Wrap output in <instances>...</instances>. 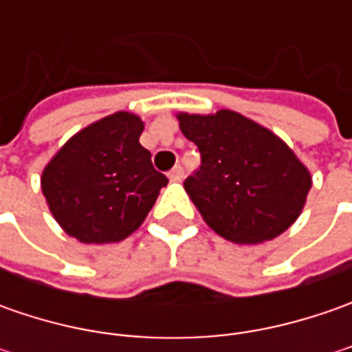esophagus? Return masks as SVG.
I'll return each mask as SVG.
<instances>
[{
    "label": "esophagus",
    "instance_id": "34e87169",
    "mask_svg": "<svg viewBox=\"0 0 352 352\" xmlns=\"http://www.w3.org/2000/svg\"><path fill=\"white\" fill-rule=\"evenodd\" d=\"M168 176H170V180H172V182H180V180L184 178V168L180 166V164H178V166H174V168L170 170Z\"/></svg>",
    "mask_w": 352,
    "mask_h": 352
}]
</instances>
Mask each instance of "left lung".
I'll return each instance as SVG.
<instances>
[{
	"label": "left lung",
	"mask_w": 352,
	"mask_h": 352,
	"mask_svg": "<svg viewBox=\"0 0 352 352\" xmlns=\"http://www.w3.org/2000/svg\"><path fill=\"white\" fill-rule=\"evenodd\" d=\"M176 117L201 155L184 188L217 235L256 245L284 233L300 217L311 176L272 131L229 109Z\"/></svg>",
	"instance_id": "1"
}]
</instances>
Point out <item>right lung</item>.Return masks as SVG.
<instances>
[{
  "label": "right lung",
  "instance_id": "right-lung-1",
  "mask_svg": "<svg viewBox=\"0 0 352 352\" xmlns=\"http://www.w3.org/2000/svg\"><path fill=\"white\" fill-rule=\"evenodd\" d=\"M144 123L117 111L91 123L48 162L41 188L48 210L80 243H119L137 231L168 178L139 142Z\"/></svg>",
  "mask_w": 352,
  "mask_h": 352
}]
</instances>
